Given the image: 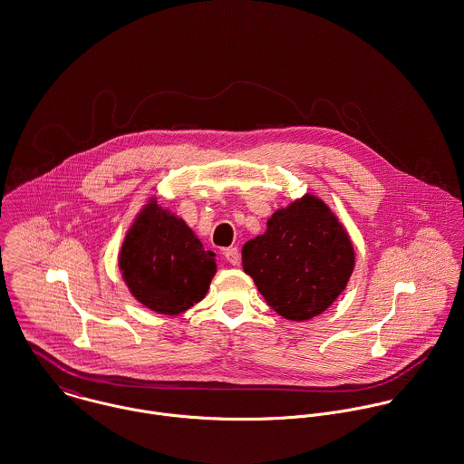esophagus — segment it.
Returning a JSON list of instances; mask_svg holds the SVG:
<instances>
[{
    "label": "esophagus",
    "mask_w": 464,
    "mask_h": 464,
    "mask_svg": "<svg viewBox=\"0 0 464 464\" xmlns=\"http://www.w3.org/2000/svg\"><path fill=\"white\" fill-rule=\"evenodd\" d=\"M224 257L231 263V265H238L240 263V251L237 247H227L224 251Z\"/></svg>",
    "instance_id": "1"
}]
</instances>
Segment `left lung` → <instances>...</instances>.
Returning <instances> with one entry per match:
<instances>
[{
	"instance_id": "obj_1",
	"label": "left lung",
	"mask_w": 464,
	"mask_h": 464,
	"mask_svg": "<svg viewBox=\"0 0 464 464\" xmlns=\"http://www.w3.org/2000/svg\"><path fill=\"white\" fill-rule=\"evenodd\" d=\"M242 263L270 308L303 322L345 290L354 247L329 207L306 194L268 218L266 231L244 246Z\"/></svg>"
}]
</instances>
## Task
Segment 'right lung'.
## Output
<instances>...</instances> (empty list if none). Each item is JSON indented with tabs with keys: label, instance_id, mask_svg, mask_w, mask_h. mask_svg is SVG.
Instances as JSON below:
<instances>
[{
	"label": "right lung",
	"instance_id": "right-lung-1",
	"mask_svg": "<svg viewBox=\"0 0 464 464\" xmlns=\"http://www.w3.org/2000/svg\"><path fill=\"white\" fill-rule=\"evenodd\" d=\"M119 268L139 303L179 314L205 299L217 263L183 218L151 199L122 242Z\"/></svg>",
	"mask_w": 464,
	"mask_h": 464
}]
</instances>
